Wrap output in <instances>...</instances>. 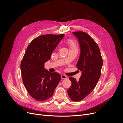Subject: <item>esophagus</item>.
Returning a JSON list of instances; mask_svg holds the SVG:
<instances>
[{
	"label": "esophagus",
	"instance_id": "esophagus-1",
	"mask_svg": "<svg viewBox=\"0 0 123 123\" xmlns=\"http://www.w3.org/2000/svg\"><path fill=\"white\" fill-rule=\"evenodd\" d=\"M61 78H62V79L64 80V79H66L67 78V77L66 75H64V74H62V75H61Z\"/></svg>",
	"mask_w": 123,
	"mask_h": 123
}]
</instances>
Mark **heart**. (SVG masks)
<instances>
[{"label": "heart", "instance_id": "heart-1", "mask_svg": "<svg viewBox=\"0 0 123 123\" xmlns=\"http://www.w3.org/2000/svg\"><path fill=\"white\" fill-rule=\"evenodd\" d=\"M69 45L70 46L71 49H72V48H73V49H77L76 43L75 41L72 39H70L69 41Z\"/></svg>", "mask_w": 123, "mask_h": 123}]
</instances>
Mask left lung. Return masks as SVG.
<instances>
[{"instance_id": "obj_1", "label": "left lung", "mask_w": 123, "mask_h": 123, "mask_svg": "<svg viewBox=\"0 0 123 123\" xmlns=\"http://www.w3.org/2000/svg\"><path fill=\"white\" fill-rule=\"evenodd\" d=\"M80 46V54L76 67L81 72L79 81L70 77L72 85L67 92L71 99L79 102L90 93L97 84L100 76L103 59L95 41L87 33L73 32Z\"/></svg>"}]
</instances>
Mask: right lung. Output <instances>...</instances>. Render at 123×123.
Instances as JSON below:
<instances>
[{
  "mask_svg": "<svg viewBox=\"0 0 123 123\" xmlns=\"http://www.w3.org/2000/svg\"><path fill=\"white\" fill-rule=\"evenodd\" d=\"M64 34H47L33 39L29 44L20 65L23 83L32 97L38 101L51 98L61 80L57 72L51 73L44 69V63Z\"/></svg>",
  "mask_w": 123,
  "mask_h": 123,
  "instance_id": "add662e5",
  "label": "right lung"
}]
</instances>
